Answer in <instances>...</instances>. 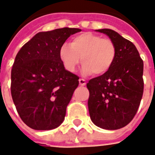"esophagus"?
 <instances>
[{
	"label": "esophagus",
	"instance_id": "1",
	"mask_svg": "<svg viewBox=\"0 0 155 155\" xmlns=\"http://www.w3.org/2000/svg\"><path fill=\"white\" fill-rule=\"evenodd\" d=\"M79 84H80V86H86V80H84L83 78H80L79 79Z\"/></svg>",
	"mask_w": 155,
	"mask_h": 155
}]
</instances>
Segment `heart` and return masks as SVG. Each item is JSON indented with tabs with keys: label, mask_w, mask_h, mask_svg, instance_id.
I'll list each match as a JSON object with an SVG mask.
<instances>
[{
	"label": "heart",
	"mask_w": 155,
	"mask_h": 155,
	"mask_svg": "<svg viewBox=\"0 0 155 155\" xmlns=\"http://www.w3.org/2000/svg\"><path fill=\"white\" fill-rule=\"evenodd\" d=\"M116 57L114 42L91 32L77 35L70 44H62L60 48V58L69 73H74L81 61L84 74L102 75L111 69Z\"/></svg>",
	"instance_id": "1"
}]
</instances>
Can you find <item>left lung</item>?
Returning a JSON list of instances; mask_svg holds the SVG:
<instances>
[{"mask_svg":"<svg viewBox=\"0 0 155 155\" xmlns=\"http://www.w3.org/2000/svg\"><path fill=\"white\" fill-rule=\"evenodd\" d=\"M106 34L116 47V57L106 74L91 79L89 113L92 122L104 129L116 130L131 122L138 110L144 90L143 61L132 42L110 29Z\"/></svg>","mask_w":155,"mask_h":155,"instance_id":"left-lung-1","label":"left lung"}]
</instances>
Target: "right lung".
I'll return each mask as SVG.
<instances>
[{
  "instance_id": "add662e5",
  "label": "right lung",
  "mask_w": 155,
  "mask_h": 155,
  "mask_svg": "<svg viewBox=\"0 0 155 155\" xmlns=\"http://www.w3.org/2000/svg\"><path fill=\"white\" fill-rule=\"evenodd\" d=\"M78 28L39 32L17 54L11 70V95L17 111L35 130L56 129L63 122L66 107L79 78L64 69L60 48Z\"/></svg>"
}]
</instances>
